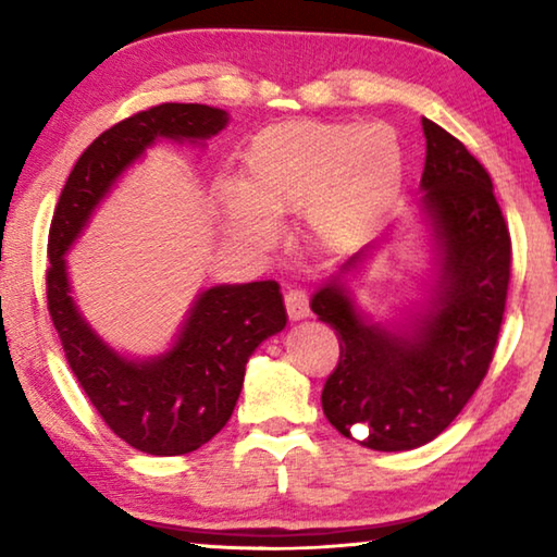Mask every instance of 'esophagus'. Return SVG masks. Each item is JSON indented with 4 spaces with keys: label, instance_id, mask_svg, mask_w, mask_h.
Masks as SVG:
<instances>
[{
    "label": "esophagus",
    "instance_id": "34e87169",
    "mask_svg": "<svg viewBox=\"0 0 557 557\" xmlns=\"http://www.w3.org/2000/svg\"><path fill=\"white\" fill-rule=\"evenodd\" d=\"M285 307L292 322H299V319L309 317V297L307 292L301 289H289L285 295Z\"/></svg>",
    "mask_w": 557,
    "mask_h": 557
}]
</instances>
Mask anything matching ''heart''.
Returning <instances> with one entry per match:
<instances>
[{
    "mask_svg": "<svg viewBox=\"0 0 557 557\" xmlns=\"http://www.w3.org/2000/svg\"><path fill=\"white\" fill-rule=\"evenodd\" d=\"M403 149L383 122L289 120L260 129L221 201L235 235L270 238V219L301 213L314 240L336 245L363 231L395 196Z\"/></svg>",
    "mask_w": 557,
    "mask_h": 557,
    "instance_id": "obj_1",
    "label": "heart"
}]
</instances>
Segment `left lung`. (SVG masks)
<instances>
[{
  "label": "left lung",
  "mask_w": 557,
  "mask_h": 557,
  "mask_svg": "<svg viewBox=\"0 0 557 557\" xmlns=\"http://www.w3.org/2000/svg\"><path fill=\"white\" fill-rule=\"evenodd\" d=\"M422 132L420 297L388 322L366 312L354 282L379 250L369 243L309 301L342 344L322 391L326 420L375 451L428 445L469 403L492 363L511 275V238L486 169L432 120L422 117Z\"/></svg>",
  "instance_id": "1"
}]
</instances>
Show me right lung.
<instances>
[{
    "label": "right lung",
    "mask_w": 557,
    "mask_h": 557,
    "mask_svg": "<svg viewBox=\"0 0 557 557\" xmlns=\"http://www.w3.org/2000/svg\"><path fill=\"white\" fill-rule=\"evenodd\" d=\"M228 122V112L199 102H164L117 122L75 162L51 221L46 295L65 358L106 425L154 457L188 455L225 428L248 358L287 326L280 285L260 280L203 287L164 351L135 356L108 344L83 317L69 252L149 149L162 139L203 149Z\"/></svg>",
    "instance_id": "1"
}]
</instances>
